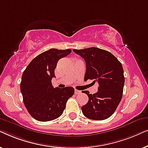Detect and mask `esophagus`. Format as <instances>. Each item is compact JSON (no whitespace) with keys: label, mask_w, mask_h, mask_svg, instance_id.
<instances>
[{"label":"esophagus","mask_w":148,"mask_h":148,"mask_svg":"<svg viewBox=\"0 0 148 148\" xmlns=\"http://www.w3.org/2000/svg\"><path fill=\"white\" fill-rule=\"evenodd\" d=\"M75 94H81V91L77 90H75Z\"/></svg>","instance_id":"obj_1"}]
</instances>
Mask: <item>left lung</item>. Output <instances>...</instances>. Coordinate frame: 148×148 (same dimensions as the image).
I'll return each mask as SVG.
<instances>
[{
    "instance_id": "8db88e82",
    "label": "left lung",
    "mask_w": 148,
    "mask_h": 148,
    "mask_svg": "<svg viewBox=\"0 0 148 148\" xmlns=\"http://www.w3.org/2000/svg\"><path fill=\"white\" fill-rule=\"evenodd\" d=\"M73 52L84 58L86 72L84 80L94 79L98 82V92L88 95V103L82 107L83 114L92 120L101 121L110 117L120 103L125 84L122 64L110 52L96 47Z\"/></svg>"
}]
</instances>
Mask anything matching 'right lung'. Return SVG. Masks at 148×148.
<instances>
[{
  "label": "right lung",
  "instance_id": "1",
  "mask_svg": "<svg viewBox=\"0 0 148 148\" xmlns=\"http://www.w3.org/2000/svg\"><path fill=\"white\" fill-rule=\"evenodd\" d=\"M71 52L70 49L52 48L34 58L23 71L20 90L25 108L36 120L46 122L58 118L74 94L72 87L54 88L51 82L58 61Z\"/></svg>",
  "mask_w": 148,
  "mask_h": 148
}]
</instances>
